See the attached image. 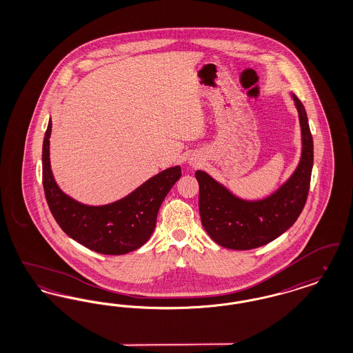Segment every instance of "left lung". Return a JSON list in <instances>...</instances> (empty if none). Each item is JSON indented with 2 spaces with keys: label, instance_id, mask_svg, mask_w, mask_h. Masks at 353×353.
Instances as JSON below:
<instances>
[{
  "label": "left lung",
  "instance_id": "1",
  "mask_svg": "<svg viewBox=\"0 0 353 353\" xmlns=\"http://www.w3.org/2000/svg\"><path fill=\"white\" fill-rule=\"evenodd\" d=\"M302 128V157L296 170L275 193L261 201H243L208 173L197 170L200 217L210 238L222 248L250 250L288 230L307 201L314 164V141L302 101L292 94Z\"/></svg>",
  "mask_w": 353,
  "mask_h": 353
}]
</instances>
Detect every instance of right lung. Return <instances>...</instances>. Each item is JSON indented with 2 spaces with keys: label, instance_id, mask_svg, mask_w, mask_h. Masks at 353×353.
Returning <instances> with one entry per match:
<instances>
[{
  "label": "right lung",
  "instance_id": "1",
  "mask_svg": "<svg viewBox=\"0 0 353 353\" xmlns=\"http://www.w3.org/2000/svg\"><path fill=\"white\" fill-rule=\"evenodd\" d=\"M51 120L42 148V183L51 214L66 234L90 250L121 255L143 246L151 236L157 213L170 188L181 177V168L160 172L117 202L88 206L66 196L50 169Z\"/></svg>",
  "mask_w": 353,
  "mask_h": 353
}]
</instances>
